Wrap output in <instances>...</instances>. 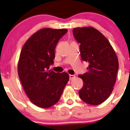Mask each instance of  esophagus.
Segmentation results:
<instances>
[{
	"label": "esophagus",
	"instance_id": "34e87169",
	"mask_svg": "<svg viewBox=\"0 0 130 130\" xmlns=\"http://www.w3.org/2000/svg\"><path fill=\"white\" fill-rule=\"evenodd\" d=\"M74 78H75V75H74V74H69V79L71 80L74 79Z\"/></svg>",
	"mask_w": 130,
	"mask_h": 130
}]
</instances>
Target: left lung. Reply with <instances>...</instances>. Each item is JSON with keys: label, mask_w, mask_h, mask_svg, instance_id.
<instances>
[{"label": "left lung", "mask_w": 130, "mask_h": 130, "mask_svg": "<svg viewBox=\"0 0 130 130\" xmlns=\"http://www.w3.org/2000/svg\"><path fill=\"white\" fill-rule=\"evenodd\" d=\"M73 32L80 43L81 58L89 63L88 71L78 76L84 84L79 95L86 103L98 105L113 90L118 69L117 54L107 38L92 27L74 28Z\"/></svg>", "instance_id": "8db88e82"}]
</instances>
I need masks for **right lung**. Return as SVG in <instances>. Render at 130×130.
Wrapping results in <instances>:
<instances>
[{"label":"right lung","instance_id":"obj_1","mask_svg":"<svg viewBox=\"0 0 130 130\" xmlns=\"http://www.w3.org/2000/svg\"><path fill=\"white\" fill-rule=\"evenodd\" d=\"M67 29L45 28L27 40L20 54L18 74L31 102L41 108H48L58 102L69 79L67 73L50 71L54 64L55 49Z\"/></svg>","mask_w":130,"mask_h":130}]
</instances>
